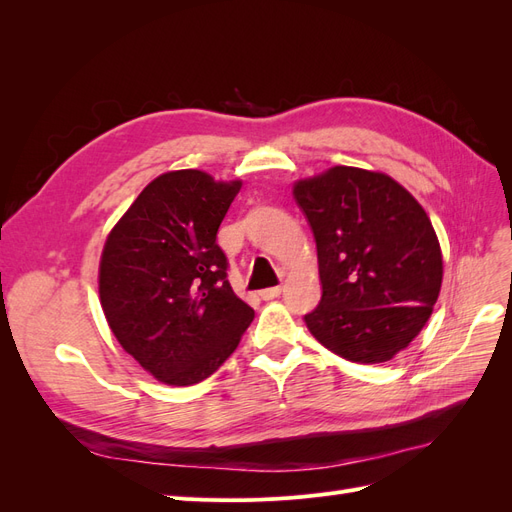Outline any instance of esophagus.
I'll use <instances>...</instances> for the list:
<instances>
[{
  "instance_id": "obj_1",
  "label": "esophagus",
  "mask_w": 512,
  "mask_h": 512,
  "mask_svg": "<svg viewBox=\"0 0 512 512\" xmlns=\"http://www.w3.org/2000/svg\"><path fill=\"white\" fill-rule=\"evenodd\" d=\"M282 294V288L280 286H273V288H265L260 290V299L262 301H271V299H277Z\"/></svg>"
}]
</instances>
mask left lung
Here are the masks:
<instances>
[{"mask_svg": "<svg viewBox=\"0 0 512 512\" xmlns=\"http://www.w3.org/2000/svg\"><path fill=\"white\" fill-rule=\"evenodd\" d=\"M312 226L322 297L305 324L352 363H384L421 333L442 286L436 230L384 173L333 166L294 183Z\"/></svg>", "mask_w": 512, "mask_h": 512, "instance_id": "1", "label": "left lung"}]
</instances>
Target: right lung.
<instances>
[{
  "label": "right lung",
  "instance_id": "1",
  "mask_svg": "<svg viewBox=\"0 0 512 512\" xmlns=\"http://www.w3.org/2000/svg\"><path fill=\"white\" fill-rule=\"evenodd\" d=\"M241 181L185 168L153 179L106 237L100 303L117 342L153 378L190 386L237 350L254 309L215 243Z\"/></svg>",
  "mask_w": 512,
  "mask_h": 512
}]
</instances>
